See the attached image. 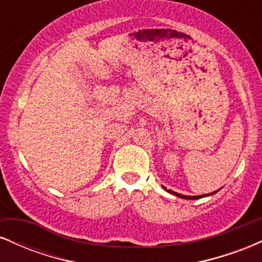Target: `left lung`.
Listing matches in <instances>:
<instances>
[{
    "instance_id": "1",
    "label": "left lung",
    "mask_w": 262,
    "mask_h": 262,
    "mask_svg": "<svg viewBox=\"0 0 262 262\" xmlns=\"http://www.w3.org/2000/svg\"><path fill=\"white\" fill-rule=\"evenodd\" d=\"M170 193H173V194H176V196H179V197H182V198H186V200H198V198H202V197H206V196H209V194H213V193H215V192H213V193H209V194H206V196H182V194H180V193H176V192H172V191H169Z\"/></svg>"
}]
</instances>
